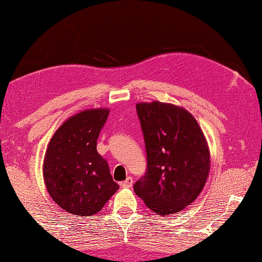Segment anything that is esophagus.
Masks as SVG:
<instances>
[{"label": "esophagus", "instance_id": "34e87169", "mask_svg": "<svg viewBox=\"0 0 262 262\" xmlns=\"http://www.w3.org/2000/svg\"><path fill=\"white\" fill-rule=\"evenodd\" d=\"M120 186L122 188H130L133 186V178L127 177L124 182H120Z\"/></svg>", "mask_w": 262, "mask_h": 262}]
</instances>
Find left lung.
I'll list each match as a JSON object with an SVG mask.
<instances>
[{
    "label": "left lung",
    "instance_id": "8db88e82",
    "mask_svg": "<svg viewBox=\"0 0 262 262\" xmlns=\"http://www.w3.org/2000/svg\"><path fill=\"white\" fill-rule=\"evenodd\" d=\"M144 135L147 170L134 184L146 207L160 216L182 211L206 185L210 150L191 112L160 101L136 104Z\"/></svg>",
    "mask_w": 262,
    "mask_h": 262
}]
</instances>
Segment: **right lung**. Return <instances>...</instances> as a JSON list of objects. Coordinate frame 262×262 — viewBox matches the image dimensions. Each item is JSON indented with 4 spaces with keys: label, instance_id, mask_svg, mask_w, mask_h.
<instances>
[{
    "label": "right lung",
    "instance_id": "1",
    "mask_svg": "<svg viewBox=\"0 0 262 262\" xmlns=\"http://www.w3.org/2000/svg\"><path fill=\"white\" fill-rule=\"evenodd\" d=\"M110 110H83L68 118L53 134L43 161V178L50 196L71 214L91 217L118 191L96 141Z\"/></svg>",
    "mask_w": 262,
    "mask_h": 262
}]
</instances>
